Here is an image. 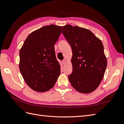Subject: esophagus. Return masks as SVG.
<instances>
[{
    "label": "esophagus",
    "instance_id": "obj_1",
    "mask_svg": "<svg viewBox=\"0 0 124 124\" xmlns=\"http://www.w3.org/2000/svg\"><path fill=\"white\" fill-rule=\"evenodd\" d=\"M66 60H63L62 61V63L63 64H65L66 63Z\"/></svg>",
    "mask_w": 124,
    "mask_h": 124
}]
</instances>
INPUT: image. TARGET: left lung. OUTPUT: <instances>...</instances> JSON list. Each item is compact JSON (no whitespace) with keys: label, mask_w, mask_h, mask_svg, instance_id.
<instances>
[{"label":"left lung","mask_w":124,"mask_h":124,"mask_svg":"<svg viewBox=\"0 0 124 124\" xmlns=\"http://www.w3.org/2000/svg\"><path fill=\"white\" fill-rule=\"evenodd\" d=\"M63 34L72 50L73 72L69 79L74 88L81 93L96 89L104 76L107 60L102 42L85 28L67 25Z\"/></svg>","instance_id":"8db88e82"}]
</instances>
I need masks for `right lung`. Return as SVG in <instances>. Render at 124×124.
Segmentation results:
<instances>
[{
	"label": "right lung",
	"instance_id": "obj_1",
	"mask_svg": "<svg viewBox=\"0 0 124 124\" xmlns=\"http://www.w3.org/2000/svg\"><path fill=\"white\" fill-rule=\"evenodd\" d=\"M62 26H45L31 32L19 51V67L31 89L44 92L53 88L61 73L54 46Z\"/></svg>",
	"mask_w": 124,
	"mask_h": 124
}]
</instances>
